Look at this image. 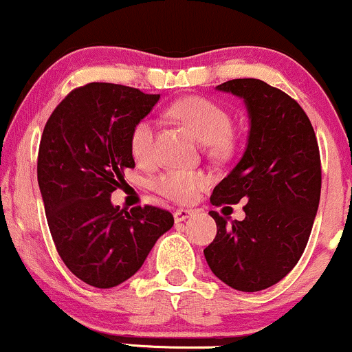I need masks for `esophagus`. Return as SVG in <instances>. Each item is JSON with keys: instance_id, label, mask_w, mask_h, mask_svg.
Wrapping results in <instances>:
<instances>
[{"instance_id": "1", "label": "esophagus", "mask_w": 352, "mask_h": 352, "mask_svg": "<svg viewBox=\"0 0 352 352\" xmlns=\"http://www.w3.org/2000/svg\"><path fill=\"white\" fill-rule=\"evenodd\" d=\"M192 215H193V210L177 208L175 212H173V220H175V223H180V221H185L187 218H190Z\"/></svg>"}]
</instances>
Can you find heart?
Masks as SVG:
<instances>
[{"mask_svg":"<svg viewBox=\"0 0 352 352\" xmlns=\"http://www.w3.org/2000/svg\"><path fill=\"white\" fill-rule=\"evenodd\" d=\"M168 114L179 120L192 132L201 144H207L213 152H225L228 147V135L232 132V117L223 107L205 98H184L168 107ZM155 140V122L151 117H142L134 124L131 131L132 155L137 160L151 159ZM208 175L204 172L182 170L173 168L160 173L153 180V188L165 199L188 204L208 185Z\"/></svg>","mask_w":352,"mask_h":352,"instance_id":"b5f03b06","label":"heart"}]
</instances>
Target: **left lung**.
I'll list each match as a JSON object with an SVG mask.
<instances>
[{"mask_svg": "<svg viewBox=\"0 0 352 352\" xmlns=\"http://www.w3.org/2000/svg\"><path fill=\"white\" fill-rule=\"evenodd\" d=\"M217 89L245 100L250 132L243 157L210 201L248 204L245 220L230 225L210 212L217 236L204 253L225 285L261 292L292 272L309 240L321 195L318 140L306 112L280 89L260 79H232Z\"/></svg>", "mask_w": 352, "mask_h": 352, "instance_id": "1", "label": "left lung"}]
</instances>
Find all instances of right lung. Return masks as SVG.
<instances>
[{
  "mask_svg": "<svg viewBox=\"0 0 352 352\" xmlns=\"http://www.w3.org/2000/svg\"><path fill=\"white\" fill-rule=\"evenodd\" d=\"M160 94L91 82L74 89L44 125L38 184L60 260L94 288H114L139 272L155 241L172 228L162 208L114 207L111 193L134 168L131 131Z\"/></svg>",
  "mask_w": 352,
  "mask_h": 352,
  "instance_id": "1",
  "label": "right lung"
}]
</instances>
